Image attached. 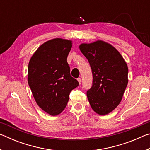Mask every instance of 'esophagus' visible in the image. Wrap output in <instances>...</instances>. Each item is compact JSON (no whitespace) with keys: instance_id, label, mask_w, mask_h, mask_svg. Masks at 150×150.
<instances>
[{"instance_id":"obj_1","label":"esophagus","mask_w":150,"mask_h":150,"mask_svg":"<svg viewBox=\"0 0 150 150\" xmlns=\"http://www.w3.org/2000/svg\"><path fill=\"white\" fill-rule=\"evenodd\" d=\"M77 81H78L79 83V84L81 85V82H82V80H81V78H78V79H77Z\"/></svg>"}]
</instances>
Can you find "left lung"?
Instances as JSON below:
<instances>
[{
  "label": "left lung",
  "mask_w": 150,
  "mask_h": 150,
  "mask_svg": "<svg viewBox=\"0 0 150 150\" xmlns=\"http://www.w3.org/2000/svg\"><path fill=\"white\" fill-rule=\"evenodd\" d=\"M93 75L87 96L93 110L100 115L110 113L120 104L128 85V69L120 53L103 41L80 45Z\"/></svg>",
  "instance_id": "left-lung-1"
}]
</instances>
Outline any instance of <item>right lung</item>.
Returning <instances> with one entry per match:
<instances>
[{"label": "right lung", "instance_id": "obj_1", "mask_svg": "<svg viewBox=\"0 0 150 150\" xmlns=\"http://www.w3.org/2000/svg\"><path fill=\"white\" fill-rule=\"evenodd\" d=\"M72 47L69 40L55 38L42 44L28 64V85L35 102L50 115L64 110L70 92L79 85L70 74L67 57Z\"/></svg>", "mask_w": 150, "mask_h": 150}]
</instances>
